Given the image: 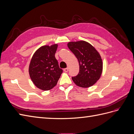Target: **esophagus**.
<instances>
[{"label": "esophagus", "mask_w": 134, "mask_h": 134, "mask_svg": "<svg viewBox=\"0 0 134 134\" xmlns=\"http://www.w3.org/2000/svg\"><path fill=\"white\" fill-rule=\"evenodd\" d=\"M69 70V69L68 68H65L64 69V71L65 72H68Z\"/></svg>", "instance_id": "34e87169"}]
</instances>
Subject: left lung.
Masks as SVG:
<instances>
[{
    "label": "left lung",
    "instance_id": "1",
    "mask_svg": "<svg viewBox=\"0 0 134 134\" xmlns=\"http://www.w3.org/2000/svg\"><path fill=\"white\" fill-rule=\"evenodd\" d=\"M68 46L78 59L79 72L72 79L77 86L88 88L99 80L102 72L103 63L98 52L92 44L84 41L70 42Z\"/></svg>",
    "mask_w": 134,
    "mask_h": 134
}]
</instances>
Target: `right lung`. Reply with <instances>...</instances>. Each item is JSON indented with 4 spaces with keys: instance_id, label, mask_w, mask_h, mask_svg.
Listing matches in <instances>:
<instances>
[{
    "instance_id": "right-lung-1",
    "label": "right lung",
    "mask_w": 134,
    "mask_h": 134,
    "mask_svg": "<svg viewBox=\"0 0 134 134\" xmlns=\"http://www.w3.org/2000/svg\"><path fill=\"white\" fill-rule=\"evenodd\" d=\"M58 44L43 46L36 51L31 59L29 74L34 84L43 91L50 90L58 83L63 70L55 57Z\"/></svg>"
}]
</instances>
